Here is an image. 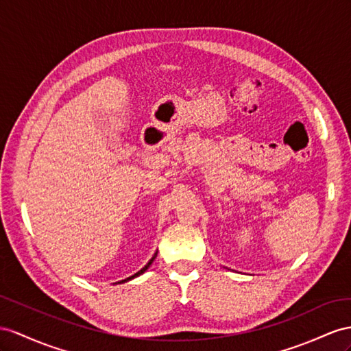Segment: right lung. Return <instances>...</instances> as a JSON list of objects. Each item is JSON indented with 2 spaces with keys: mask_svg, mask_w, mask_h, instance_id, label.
<instances>
[{
  "mask_svg": "<svg viewBox=\"0 0 351 351\" xmlns=\"http://www.w3.org/2000/svg\"><path fill=\"white\" fill-rule=\"evenodd\" d=\"M156 256H157V252H156L154 255H152V258L149 259V261H148V264H147L145 267H142V268L139 269V271H138V273H134L133 276H130V277H128V278H124V280H120V282H117V283H114V285H121V283H125V282H129V280H132V278H134V277H139L141 274H143V273H145V271H147V269L149 268V265L152 264V261H154V259H156Z\"/></svg>",
  "mask_w": 351,
  "mask_h": 351,
  "instance_id": "add662e5",
  "label": "right lung"
}]
</instances>
